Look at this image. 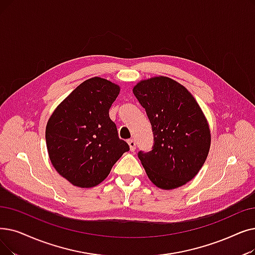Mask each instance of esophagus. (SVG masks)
Listing matches in <instances>:
<instances>
[{
  "instance_id": "1",
  "label": "esophagus",
  "mask_w": 255,
  "mask_h": 255,
  "mask_svg": "<svg viewBox=\"0 0 255 255\" xmlns=\"http://www.w3.org/2000/svg\"><path fill=\"white\" fill-rule=\"evenodd\" d=\"M128 145H129L130 150H131L132 152L135 151V149H136V143H135V140H134V139H128Z\"/></svg>"
}]
</instances>
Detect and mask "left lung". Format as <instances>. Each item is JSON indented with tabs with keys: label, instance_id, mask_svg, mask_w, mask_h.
Here are the masks:
<instances>
[{
	"label": "left lung",
	"instance_id": "8db88e82",
	"mask_svg": "<svg viewBox=\"0 0 255 255\" xmlns=\"http://www.w3.org/2000/svg\"><path fill=\"white\" fill-rule=\"evenodd\" d=\"M133 94L146 110L154 136L152 150L137 153L149 179L163 190L189 182L202 168L210 147L200 106L184 86L168 77L140 81Z\"/></svg>",
	"mask_w": 255,
	"mask_h": 255
}]
</instances>
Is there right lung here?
<instances>
[{
    "label": "right lung",
    "mask_w": 255,
    "mask_h": 255,
    "mask_svg": "<svg viewBox=\"0 0 255 255\" xmlns=\"http://www.w3.org/2000/svg\"><path fill=\"white\" fill-rule=\"evenodd\" d=\"M119 93V85L95 77L77 86L49 119L46 141L51 162L76 186L98 185L129 151L109 118Z\"/></svg>",
    "instance_id": "1"
}]
</instances>
